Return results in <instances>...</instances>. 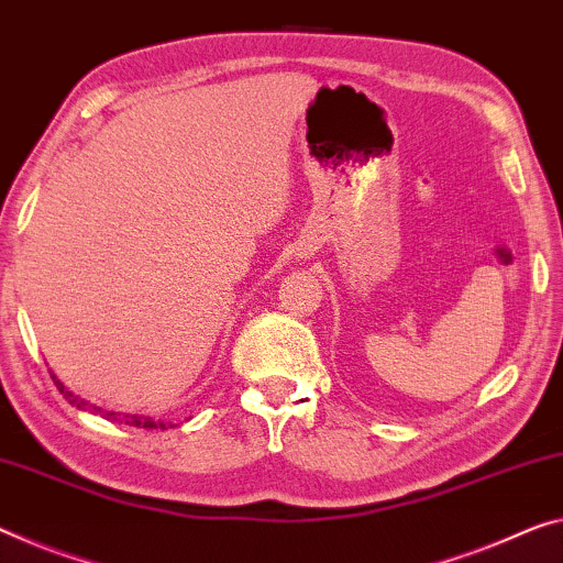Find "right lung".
I'll list each match as a JSON object with an SVG mask.
<instances>
[{
	"instance_id": "right-lung-1",
	"label": "right lung",
	"mask_w": 563,
	"mask_h": 563,
	"mask_svg": "<svg viewBox=\"0 0 563 563\" xmlns=\"http://www.w3.org/2000/svg\"><path fill=\"white\" fill-rule=\"evenodd\" d=\"M52 379H55V385H57V390L65 395V400L70 402V405H75L77 410H90V412H95V415H102V418L106 420H112V422H123V426H131V428H145V430H163L166 428V422H161V420H153V418H143V415H125V412H112V410H102V408H95V405H90L88 400H82V397H77V395H73L70 390H67V387L59 383V379L52 375Z\"/></svg>"
}]
</instances>
